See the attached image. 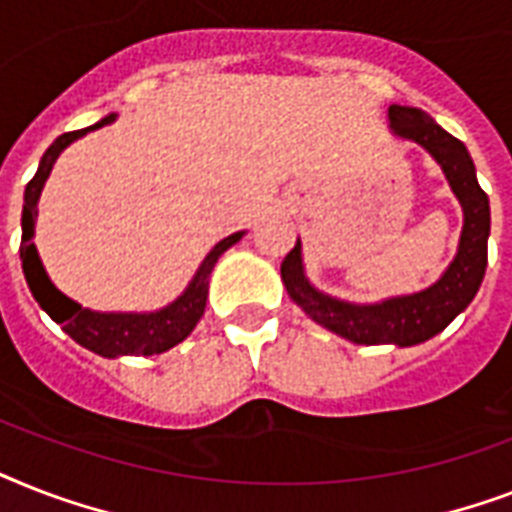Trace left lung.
Here are the masks:
<instances>
[{
    "label": "left lung",
    "mask_w": 512,
    "mask_h": 512,
    "mask_svg": "<svg viewBox=\"0 0 512 512\" xmlns=\"http://www.w3.org/2000/svg\"><path fill=\"white\" fill-rule=\"evenodd\" d=\"M390 130L396 138L412 140L428 151L444 170L454 196L460 199L462 236L457 255L444 276L422 292L388 297L382 303L356 305L329 297L305 279L303 247L295 249L281 263V281L289 297L311 316L316 324L358 345H398L409 348L444 332L476 297L486 273V241H489V196L476 180V167L468 148L438 127L422 108L388 106Z\"/></svg>",
    "instance_id": "1"
}]
</instances>
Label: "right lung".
I'll return each instance as SVG.
<instances>
[{"label":"right lung","instance_id":"add662e5","mask_svg":"<svg viewBox=\"0 0 512 512\" xmlns=\"http://www.w3.org/2000/svg\"><path fill=\"white\" fill-rule=\"evenodd\" d=\"M116 114H108L106 119H100L98 124H92L87 130H76L60 135L47 151H44L42 162L36 175L28 180L26 193H23V236H20V260H23V273H26L28 289L42 311H47L52 321H58L63 332L71 340H76L82 348L92 350L103 358H119V356H154V353H164V350L175 348L177 342H183L191 335L193 327L199 324L204 316V305H207L209 292V273L215 268L217 257L223 255L225 249L233 247L236 241L244 236V231L231 233L228 239L217 241L215 247L209 249V255L204 257V263L199 265V271L191 279V284L185 287V292L177 297L175 303H170L162 311L154 313H100L82 308L74 303L71 297H66L55 284L50 281L47 271H44L39 252L34 244V223L39 215V196L47 183V177L52 172V164L58 162V156L63 154V148H68L74 140H79L87 132L98 130L103 124H111Z\"/></svg>","mask_w":512,"mask_h":512}]
</instances>
